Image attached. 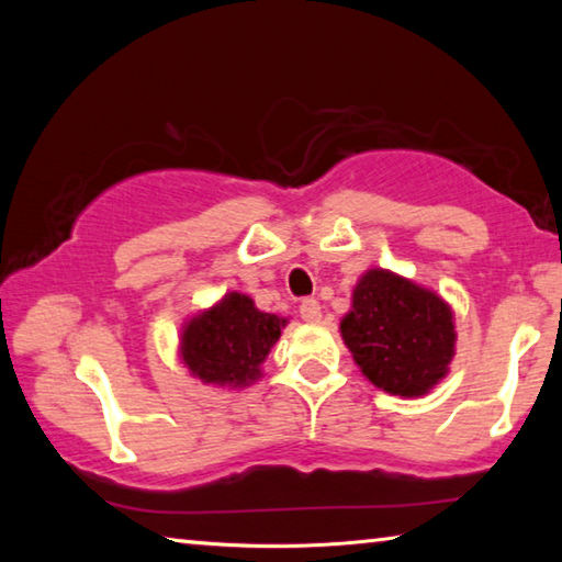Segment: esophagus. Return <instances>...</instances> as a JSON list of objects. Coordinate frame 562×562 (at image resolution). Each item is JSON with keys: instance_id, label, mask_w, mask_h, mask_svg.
I'll return each mask as SVG.
<instances>
[{"instance_id": "34e87169", "label": "esophagus", "mask_w": 562, "mask_h": 562, "mask_svg": "<svg viewBox=\"0 0 562 562\" xmlns=\"http://www.w3.org/2000/svg\"><path fill=\"white\" fill-rule=\"evenodd\" d=\"M300 317H302L304 322H310V325H317V322L322 319V307H319V302H317V300H312V297L302 300V302H300Z\"/></svg>"}]
</instances>
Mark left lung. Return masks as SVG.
I'll use <instances>...</instances> for the list:
<instances>
[{
  "label": "left lung",
  "mask_w": 562,
  "mask_h": 562,
  "mask_svg": "<svg viewBox=\"0 0 562 562\" xmlns=\"http://www.w3.org/2000/svg\"><path fill=\"white\" fill-rule=\"evenodd\" d=\"M339 331L359 372L386 394L422 398L451 372V304L392 270L369 268L361 274Z\"/></svg>",
  "instance_id": "obj_1"
}]
</instances>
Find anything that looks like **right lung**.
<instances>
[{
	"label": "right lung",
	"instance_id": "obj_1",
	"mask_svg": "<svg viewBox=\"0 0 562 562\" xmlns=\"http://www.w3.org/2000/svg\"><path fill=\"white\" fill-rule=\"evenodd\" d=\"M288 317L255 307L243 292H225L213 307L195 312L180 327L178 359L205 386L245 389L262 379V364Z\"/></svg>",
	"mask_w": 562,
	"mask_h": 562
}]
</instances>
